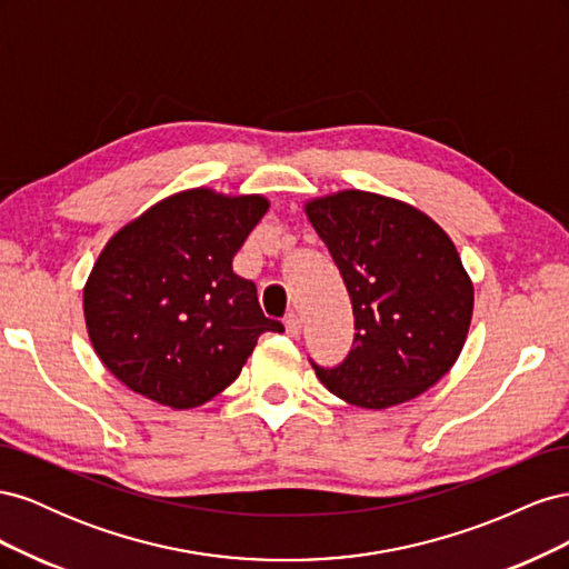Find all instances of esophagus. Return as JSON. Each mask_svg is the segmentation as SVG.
Instances as JSON below:
<instances>
[{
    "mask_svg": "<svg viewBox=\"0 0 569 569\" xmlns=\"http://www.w3.org/2000/svg\"><path fill=\"white\" fill-rule=\"evenodd\" d=\"M284 330L289 337H299L301 335V318L297 313H289L284 320Z\"/></svg>",
    "mask_w": 569,
    "mask_h": 569,
    "instance_id": "esophagus-1",
    "label": "esophagus"
}]
</instances>
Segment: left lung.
Here are the masks:
<instances>
[{
    "instance_id": "8db88e82",
    "label": "left lung",
    "mask_w": 569,
    "mask_h": 569,
    "mask_svg": "<svg viewBox=\"0 0 569 569\" xmlns=\"http://www.w3.org/2000/svg\"><path fill=\"white\" fill-rule=\"evenodd\" d=\"M330 249L353 306V349L341 366L316 368L339 399L368 410L406 403L458 360L475 287L456 244L416 206L363 189L303 203Z\"/></svg>"
}]
</instances>
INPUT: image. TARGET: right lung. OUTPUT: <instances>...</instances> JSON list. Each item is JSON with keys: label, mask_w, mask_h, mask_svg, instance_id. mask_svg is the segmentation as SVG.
Wrapping results in <instances>:
<instances>
[{"label": "right lung", "mask_w": 569, "mask_h": 569, "mask_svg": "<svg viewBox=\"0 0 569 569\" xmlns=\"http://www.w3.org/2000/svg\"><path fill=\"white\" fill-rule=\"evenodd\" d=\"M270 209L261 194L182 189L120 228L82 289L101 363L130 391L187 410L228 389L263 332L256 284L232 258Z\"/></svg>", "instance_id": "obj_1"}]
</instances>
